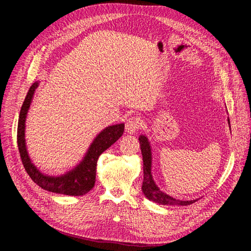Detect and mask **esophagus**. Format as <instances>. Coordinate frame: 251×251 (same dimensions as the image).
I'll return each mask as SVG.
<instances>
[{"label":"esophagus","mask_w":251,"mask_h":251,"mask_svg":"<svg viewBox=\"0 0 251 251\" xmlns=\"http://www.w3.org/2000/svg\"><path fill=\"white\" fill-rule=\"evenodd\" d=\"M140 119L137 117H130L126 123V131L128 134H134L140 127Z\"/></svg>","instance_id":"34e87169"}]
</instances>
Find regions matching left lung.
<instances>
[{
	"label": "left lung",
	"mask_w": 251,
	"mask_h": 251,
	"mask_svg": "<svg viewBox=\"0 0 251 251\" xmlns=\"http://www.w3.org/2000/svg\"><path fill=\"white\" fill-rule=\"evenodd\" d=\"M228 125H230L229 118ZM139 142L143 160V182L141 189L144 196H146L149 200L162 205H182V206H184V205H189L196 202L197 200L183 201L175 199L173 197L166 195L165 193L160 191V188L156 185L153 176H151V149L150 141L146 136L140 135Z\"/></svg>",
	"instance_id": "obj_1"
}]
</instances>
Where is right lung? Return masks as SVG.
Returning <instances> with one entry per match:
<instances>
[{
    "label": "right lung",
    "instance_id": "add662e5",
    "mask_svg": "<svg viewBox=\"0 0 251 251\" xmlns=\"http://www.w3.org/2000/svg\"><path fill=\"white\" fill-rule=\"evenodd\" d=\"M37 87H39V81H35L30 87L20 112L18 124V147L23 165H24L30 178L37 185L48 192L68 196L85 195L94 187L98 157L123 136L125 124L107 126L98 134L93 142L91 143L85 157L73 170L67 172L64 175H60L58 177L44 175L37 170L30 159L25 140V121Z\"/></svg>",
    "mask_w": 251,
    "mask_h": 251
}]
</instances>
